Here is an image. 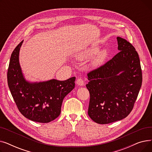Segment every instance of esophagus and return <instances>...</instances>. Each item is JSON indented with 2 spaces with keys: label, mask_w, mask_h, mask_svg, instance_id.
Segmentation results:
<instances>
[{
  "label": "esophagus",
  "mask_w": 152,
  "mask_h": 152,
  "mask_svg": "<svg viewBox=\"0 0 152 152\" xmlns=\"http://www.w3.org/2000/svg\"><path fill=\"white\" fill-rule=\"evenodd\" d=\"M76 83L79 86H83L84 84V82L81 77H79L76 80Z\"/></svg>",
  "instance_id": "1"
}]
</instances>
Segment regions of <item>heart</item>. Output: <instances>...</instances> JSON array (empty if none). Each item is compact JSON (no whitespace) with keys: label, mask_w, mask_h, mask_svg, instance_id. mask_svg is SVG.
<instances>
[{"label":"heart","mask_w":152,"mask_h":152,"mask_svg":"<svg viewBox=\"0 0 152 152\" xmlns=\"http://www.w3.org/2000/svg\"><path fill=\"white\" fill-rule=\"evenodd\" d=\"M99 46L94 45L93 47H91L88 50V51H87V53L89 55L95 54V53H97L99 52ZM107 54V52L106 50H104L102 51L101 52H100L99 55L97 56V57L95 58L94 63L96 64V65H99V64L102 63L105 59Z\"/></svg>","instance_id":"obj_1"}]
</instances>
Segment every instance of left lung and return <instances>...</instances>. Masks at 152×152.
Returning a JSON list of instances; mask_svg holds the SVG:
<instances>
[{
  "label": "left lung",
  "instance_id": "8db88e82",
  "mask_svg": "<svg viewBox=\"0 0 152 152\" xmlns=\"http://www.w3.org/2000/svg\"><path fill=\"white\" fill-rule=\"evenodd\" d=\"M119 52L87 73L88 115L99 124L121 120L132 110L142 83L138 53L126 39L117 37Z\"/></svg>",
  "mask_w": 152,
  "mask_h": 152
}]
</instances>
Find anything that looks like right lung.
<instances>
[{
	"label": "right lung",
	"mask_w": 152,
	"mask_h": 152,
	"mask_svg": "<svg viewBox=\"0 0 152 152\" xmlns=\"http://www.w3.org/2000/svg\"><path fill=\"white\" fill-rule=\"evenodd\" d=\"M23 42L11 55L7 71L8 85L18 110L24 116L35 122L49 123L60 115L63 100L75 88L76 77L39 83L26 81L18 59Z\"/></svg>",
	"instance_id": "add662e5"
}]
</instances>
